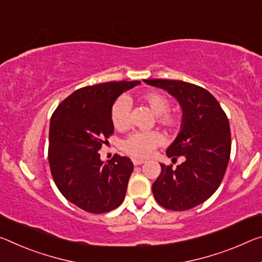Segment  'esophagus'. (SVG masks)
<instances>
[{"mask_svg": "<svg viewBox=\"0 0 262 262\" xmlns=\"http://www.w3.org/2000/svg\"><path fill=\"white\" fill-rule=\"evenodd\" d=\"M132 161H133V164H134V165H141V164L144 163V161L139 160V159H133Z\"/></svg>", "mask_w": 262, "mask_h": 262, "instance_id": "1", "label": "esophagus"}]
</instances>
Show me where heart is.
Returning a JSON list of instances; mask_svg holds the SVG:
<instances>
[{
	"instance_id": "obj_1",
	"label": "heart",
	"mask_w": 262,
	"mask_h": 262,
	"mask_svg": "<svg viewBox=\"0 0 262 262\" xmlns=\"http://www.w3.org/2000/svg\"><path fill=\"white\" fill-rule=\"evenodd\" d=\"M142 101L150 107V110L157 115V121L169 130H175L180 127L181 119L177 115L170 114V101L164 94L156 91H150L142 95ZM130 101L126 97H121L116 100L111 110V119L113 126L119 130H124L129 127ZM162 141L159 132H135L130 134L122 142L124 152L133 157L144 159L151 155Z\"/></svg>"
}]
</instances>
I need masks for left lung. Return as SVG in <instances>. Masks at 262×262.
<instances>
[{"label":"left lung","mask_w":262,"mask_h":262,"mask_svg":"<svg viewBox=\"0 0 262 262\" xmlns=\"http://www.w3.org/2000/svg\"><path fill=\"white\" fill-rule=\"evenodd\" d=\"M146 84L171 94L182 107V124L168 157L184 162L176 168L161 163L152 193L161 206L184 211L202 204L215 192L225 175L231 154L230 123L212 94L182 80L146 79Z\"/></svg>","instance_id":"1"}]
</instances>
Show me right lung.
Here are the masks:
<instances>
[{
  "instance_id": "obj_1",
  "label": "right lung",
  "mask_w": 262,
  "mask_h": 262,
  "mask_svg": "<svg viewBox=\"0 0 262 262\" xmlns=\"http://www.w3.org/2000/svg\"><path fill=\"white\" fill-rule=\"evenodd\" d=\"M139 84L123 80L82 87L61 101L51 116L48 154L51 175L61 194L86 212H110L126 196L133 162L115 154L103 163L98 151L114 133L113 103Z\"/></svg>"
}]
</instances>
